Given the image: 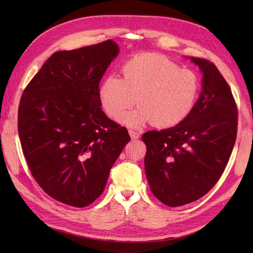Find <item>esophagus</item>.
I'll return each instance as SVG.
<instances>
[{
  "instance_id": "1",
  "label": "esophagus",
  "mask_w": 253,
  "mask_h": 253,
  "mask_svg": "<svg viewBox=\"0 0 253 253\" xmlns=\"http://www.w3.org/2000/svg\"><path fill=\"white\" fill-rule=\"evenodd\" d=\"M128 134H129V136H131L132 139H138L140 137V133L135 132V131H133V129H128Z\"/></svg>"
}]
</instances>
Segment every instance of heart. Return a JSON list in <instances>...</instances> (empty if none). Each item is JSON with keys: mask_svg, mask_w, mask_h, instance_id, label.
Listing matches in <instances>:
<instances>
[{"mask_svg": "<svg viewBox=\"0 0 253 253\" xmlns=\"http://www.w3.org/2000/svg\"><path fill=\"white\" fill-rule=\"evenodd\" d=\"M121 79L106 77L99 87L104 112L118 119L137 103L138 110L122 118L128 126L148 122L155 127L177 126L192 111L200 90V79L192 70L156 53H142L127 60Z\"/></svg>", "mask_w": 253, "mask_h": 253, "instance_id": "heart-1", "label": "heart"}]
</instances>
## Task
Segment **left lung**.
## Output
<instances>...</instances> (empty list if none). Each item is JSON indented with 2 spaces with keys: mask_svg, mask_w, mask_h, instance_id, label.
<instances>
[{
  "mask_svg": "<svg viewBox=\"0 0 253 253\" xmlns=\"http://www.w3.org/2000/svg\"><path fill=\"white\" fill-rule=\"evenodd\" d=\"M203 73L202 93L188 117L142 135L152 193L169 207L200 200L220 178L237 133V109L228 83L210 61L191 57Z\"/></svg>",
  "mask_w": 253,
  "mask_h": 253,
  "instance_id": "left-lung-1",
  "label": "left lung"
}]
</instances>
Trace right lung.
<instances>
[{
    "label": "right lung",
    "mask_w": 253,
    "mask_h": 253,
    "mask_svg": "<svg viewBox=\"0 0 253 253\" xmlns=\"http://www.w3.org/2000/svg\"><path fill=\"white\" fill-rule=\"evenodd\" d=\"M119 53L112 40L57 51L21 97L18 131L30 173L53 200L86 207L131 140L101 110L99 82Z\"/></svg>",
    "instance_id": "obj_1"
}]
</instances>
